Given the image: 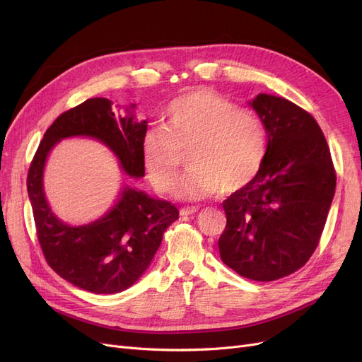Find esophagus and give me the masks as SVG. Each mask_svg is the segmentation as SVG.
Returning <instances> with one entry per match:
<instances>
[{
  "mask_svg": "<svg viewBox=\"0 0 362 362\" xmlns=\"http://www.w3.org/2000/svg\"><path fill=\"white\" fill-rule=\"evenodd\" d=\"M197 213H198V208H195V206H187V208H182L180 210L182 217H189V216H194Z\"/></svg>",
  "mask_w": 362,
  "mask_h": 362,
  "instance_id": "1",
  "label": "esophagus"
}]
</instances>
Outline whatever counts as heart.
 I'll return each mask as SVG.
<instances>
[{
  "label": "heart",
  "instance_id": "1",
  "mask_svg": "<svg viewBox=\"0 0 362 362\" xmlns=\"http://www.w3.org/2000/svg\"><path fill=\"white\" fill-rule=\"evenodd\" d=\"M267 129L252 112L210 89L176 98L164 114L163 132H149L142 142L146 176L158 192L173 191L185 157L191 171L177 195L187 201L235 194L261 171L267 156Z\"/></svg>",
  "mask_w": 362,
  "mask_h": 362
}]
</instances>
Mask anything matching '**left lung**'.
Returning <instances> with one entry per match:
<instances>
[{"mask_svg": "<svg viewBox=\"0 0 362 362\" xmlns=\"http://www.w3.org/2000/svg\"><path fill=\"white\" fill-rule=\"evenodd\" d=\"M267 129L257 177L223 201L221 261L242 277L273 281L307 264L334 197L336 171L322 132L296 104L259 93L250 103Z\"/></svg>", "mask_w": 362, "mask_h": 362, "instance_id": "1", "label": "left lung"}]
</instances>
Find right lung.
I'll list each match as a JSON object with an SVG mask.
<instances>
[{
	"label": "right lung",
	"mask_w": 362,
	"mask_h": 362,
	"mask_svg": "<svg viewBox=\"0 0 362 362\" xmlns=\"http://www.w3.org/2000/svg\"><path fill=\"white\" fill-rule=\"evenodd\" d=\"M130 108H135L132 105ZM146 120L132 111L116 116L107 98H90L64 111L45 132L28 173V194L37 240L49 267L92 293H119L149 267L167 227L179 218L168 201L124 186L116 205L100 220L73 227L57 217L45 199L44 167L52 146L64 138L89 136L108 146L130 177H142Z\"/></svg>",
	"instance_id": "obj_1"
}]
</instances>
